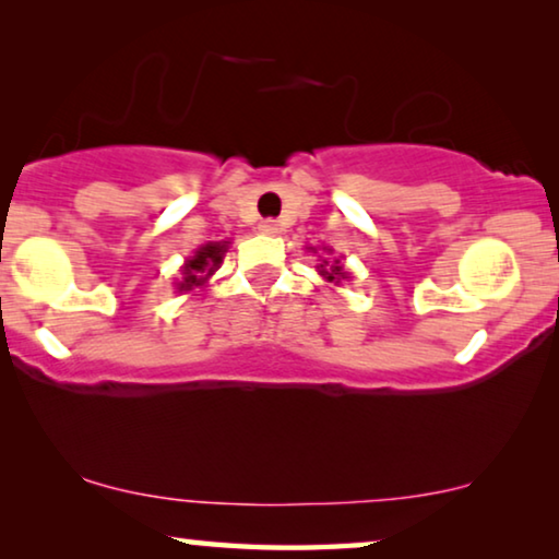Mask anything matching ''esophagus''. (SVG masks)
I'll return each instance as SVG.
<instances>
[{
	"mask_svg": "<svg viewBox=\"0 0 559 559\" xmlns=\"http://www.w3.org/2000/svg\"><path fill=\"white\" fill-rule=\"evenodd\" d=\"M259 231L266 234V236H277V234H280V221H274V218H264L262 224H259Z\"/></svg>",
	"mask_w": 559,
	"mask_h": 559,
	"instance_id": "obj_1",
	"label": "esophagus"
}]
</instances>
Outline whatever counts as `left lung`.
Listing matches in <instances>:
<instances>
[{
  "mask_svg": "<svg viewBox=\"0 0 559 559\" xmlns=\"http://www.w3.org/2000/svg\"><path fill=\"white\" fill-rule=\"evenodd\" d=\"M320 274H323L328 282H338V280L346 277V272H343V266H341L338 259H335L333 264H328V262L320 264Z\"/></svg>",
  "mask_w": 559,
  "mask_h": 559,
  "instance_id": "obj_1",
  "label": "left lung"
}]
</instances>
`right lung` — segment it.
Masks as SVG:
<instances>
[{
  "instance_id": "1",
  "label": "right lung",
  "mask_w": 559,
  "mask_h": 559,
  "mask_svg": "<svg viewBox=\"0 0 559 559\" xmlns=\"http://www.w3.org/2000/svg\"><path fill=\"white\" fill-rule=\"evenodd\" d=\"M224 251H226V243H205L195 251L193 259H188V264L182 266V282H180V289H193L198 285H203L205 277L213 274V270L224 262Z\"/></svg>"
}]
</instances>
